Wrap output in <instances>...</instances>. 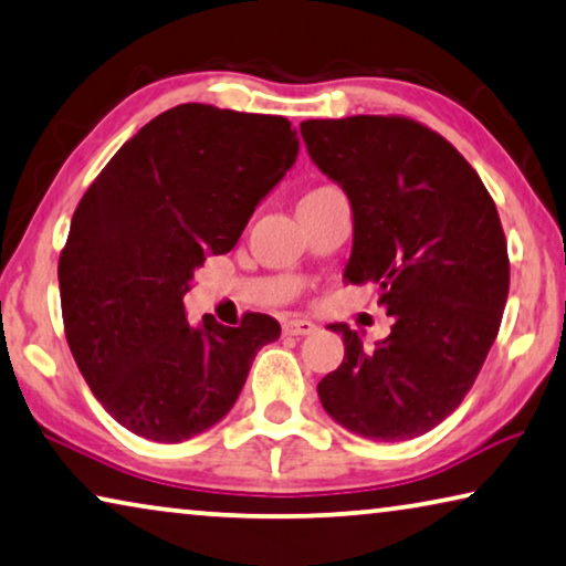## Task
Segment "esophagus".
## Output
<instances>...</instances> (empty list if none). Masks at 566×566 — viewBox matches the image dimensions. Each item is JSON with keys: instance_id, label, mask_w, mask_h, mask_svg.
<instances>
[{"instance_id": "obj_1", "label": "esophagus", "mask_w": 566, "mask_h": 566, "mask_svg": "<svg viewBox=\"0 0 566 566\" xmlns=\"http://www.w3.org/2000/svg\"><path fill=\"white\" fill-rule=\"evenodd\" d=\"M284 335H312L317 331V325L305 317H286L282 323Z\"/></svg>"}]
</instances>
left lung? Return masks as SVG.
Segmentation results:
<instances>
[{"label":"left lung","mask_w":566,"mask_h":566,"mask_svg":"<svg viewBox=\"0 0 566 566\" xmlns=\"http://www.w3.org/2000/svg\"><path fill=\"white\" fill-rule=\"evenodd\" d=\"M300 132L350 200L343 276L374 282L394 317L374 348L331 325L345 356L317 384L319 401L366 440H415L460 407L499 335L511 280L499 210L468 159L411 119H310Z\"/></svg>","instance_id":"1"}]
</instances>
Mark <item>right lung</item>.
<instances>
[{
    "label": "right lung",
    "mask_w": 566,
    "mask_h": 566,
    "mask_svg": "<svg viewBox=\"0 0 566 566\" xmlns=\"http://www.w3.org/2000/svg\"><path fill=\"white\" fill-rule=\"evenodd\" d=\"M284 116L180 104L108 159L75 208L57 264L65 337L96 399L129 432L182 442L218 424L280 337L274 317L190 325L182 297L235 247L294 165Z\"/></svg>",
    "instance_id": "obj_1"
}]
</instances>
